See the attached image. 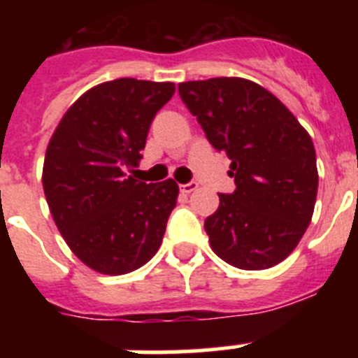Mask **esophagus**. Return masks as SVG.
<instances>
[{
    "label": "esophagus",
    "mask_w": 358,
    "mask_h": 358,
    "mask_svg": "<svg viewBox=\"0 0 358 358\" xmlns=\"http://www.w3.org/2000/svg\"><path fill=\"white\" fill-rule=\"evenodd\" d=\"M179 188H181L182 194H192V192H195V189L199 188V182L189 181V182H186V185H181Z\"/></svg>",
    "instance_id": "obj_1"
}]
</instances>
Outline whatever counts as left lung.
<instances>
[{"instance_id":"obj_1","label":"left lung","mask_w":358,"mask_h":358,"mask_svg":"<svg viewBox=\"0 0 358 358\" xmlns=\"http://www.w3.org/2000/svg\"><path fill=\"white\" fill-rule=\"evenodd\" d=\"M179 94L235 177V192L218 194V210L204 220L211 249L243 271L274 267L296 249L314 213L312 138L273 93L245 78L182 82Z\"/></svg>"}]
</instances>
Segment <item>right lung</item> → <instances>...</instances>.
<instances>
[{"instance_id": "right-lung-1", "label": "right lung", "mask_w": 358, "mask_h": 358, "mask_svg": "<svg viewBox=\"0 0 358 358\" xmlns=\"http://www.w3.org/2000/svg\"><path fill=\"white\" fill-rule=\"evenodd\" d=\"M173 91L172 82L136 78L94 85L50 140L43 166L50 211L69 249L96 273H132L163 242L179 186L147 185L125 170L143 157L152 120Z\"/></svg>"}]
</instances>
